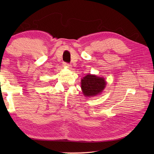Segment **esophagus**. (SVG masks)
<instances>
[{
    "label": "esophagus",
    "mask_w": 154,
    "mask_h": 154,
    "mask_svg": "<svg viewBox=\"0 0 154 154\" xmlns=\"http://www.w3.org/2000/svg\"><path fill=\"white\" fill-rule=\"evenodd\" d=\"M63 65L64 67H71V65L68 63H66V62H63Z\"/></svg>",
    "instance_id": "34e87169"
}]
</instances>
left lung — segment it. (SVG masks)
<instances>
[{
  "mask_svg": "<svg viewBox=\"0 0 154 154\" xmlns=\"http://www.w3.org/2000/svg\"><path fill=\"white\" fill-rule=\"evenodd\" d=\"M106 86V81L103 77L88 74L81 79V89L84 95L93 97L102 92Z\"/></svg>",
  "mask_w": 154,
  "mask_h": 154,
  "instance_id": "obj_1",
  "label": "left lung"
}]
</instances>
